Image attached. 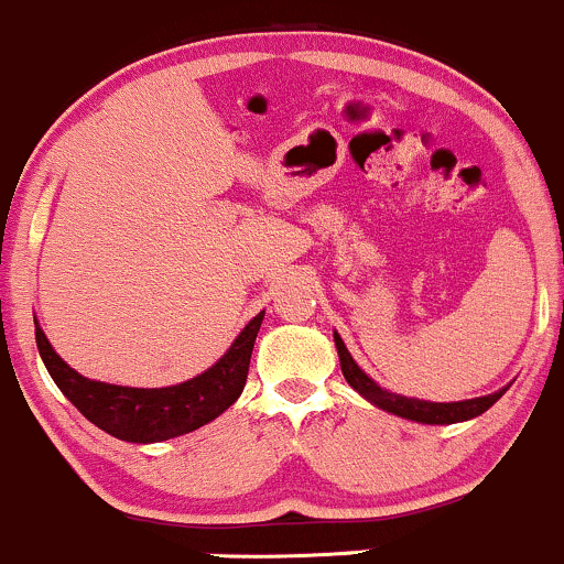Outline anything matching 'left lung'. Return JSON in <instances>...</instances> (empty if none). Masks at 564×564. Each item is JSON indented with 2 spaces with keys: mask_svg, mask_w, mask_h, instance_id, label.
I'll use <instances>...</instances> for the list:
<instances>
[{
  "mask_svg": "<svg viewBox=\"0 0 564 564\" xmlns=\"http://www.w3.org/2000/svg\"><path fill=\"white\" fill-rule=\"evenodd\" d=\"M335 346H337V356H340L343 377H346L348 386L354 388L356 393L364 395L369 403H375V406L382 409V412L403 416V420L422 422V425H454V422H465V420H473V416H480L482 412H488V409H491L509 388L507 386L496 390L491 395H480V399L452 401V403L406 399V395L390 393V390L377 386L372 377L364 372L359 364L354 361V356L348 354L346 343H343V337L337 333H335Z\"/></svg>",
  "mask_w": 564,
  "mask_h": 564,
  "instance_id": "left-lung-1",
  "label": "left lung"
}]
</instances>
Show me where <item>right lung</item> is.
Returning <instances> with one entry per match:
<instances>
[{
    "label": "right lung",
    "mask_w": 564,
    "mask_h": 564,
    "mask_svg": "<svg viewBox=\"0 0 564 564\" xmlns=\"http://www.w3.org/2000/svg\"><path fill=\"white\" fill-rule=\"evenodd\" d=\"M263 311L253 316L227 354L203 375L171 388H126L97 382L70 369L36 324V346L55 386L91 425L129 443H161L208 425L240 399Z\"/></svg>",
    "instance_id": "1"
}]
</instances>
